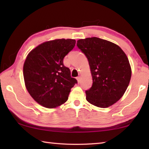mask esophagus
Returning a JSON list of instances; mask_svg holds the SVG:
<instances>
[{
    "mask_svg": "<svg viewBox=\"0 0 149 149\" xmlns=\"http://www.w3.org/2000/svg\"><path fill=\"white\" fill-rule=\"evenodd\" d=\"M76 79H77V81H78V83H79L80 82H81V77H80V76L77 77H76Z\"/></svg>",
    "mask_w": 149,
    "mask_h": 149,
    "instance_id": "esophagus-1",
    "label": "esophagus"
}]
</instances>
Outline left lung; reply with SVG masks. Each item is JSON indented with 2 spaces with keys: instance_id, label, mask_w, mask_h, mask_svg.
I'll list each match as a JSON object with an SVG mask.
<instances>
[{
  "instance_id": "1",
  "label": "left lung",
  "mask_w": 149,
  "mask_h": 149,
  "mask_svg": "<svg viewBox=\"0 0 149 149\" xmlns=\"http://www.w3.org/2000/svg\"><path fill=\"white\" fill-rule=\"evenodd\" d=\"M77 46L89 63L93 84L86 90L88 102L107 107L121 99L129 86L131 68L129 59L116 44L92 37L77 41Z\"/></svg>"
}]
</instances>
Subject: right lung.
I'll list each match as a JSON object with an SVG mask.
<instances>
[{
    "label": "right lung",
    "instance_id": "right-lung-1",
    "mask_svg": "<svg viewBox=\"0 0 149 149\" xmlns=\"http://www.w3.org/2000/svg\"><path fill=\"white\" fill-rule=\"evenodd\" d=\"M76 41L58 39L44 42L31 50L23 68L25 84L34 100L43 107L54 108L68 99L77 81L63 59L74 49Z\"/></svg>",
    "mask_w": 149,
    "mask_h": 149
}]
</instances>
